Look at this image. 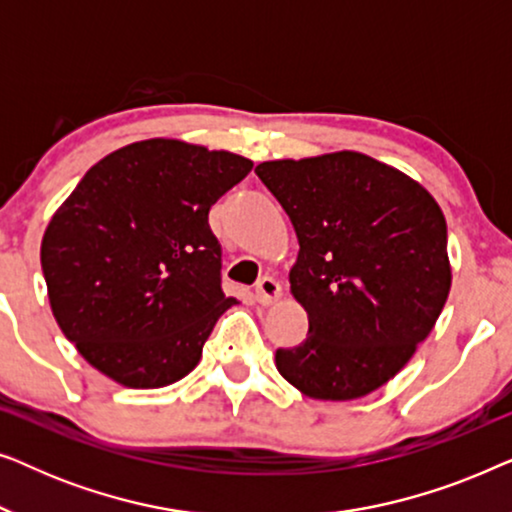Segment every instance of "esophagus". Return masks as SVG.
Segmentation results:
<instances>
[{"label": "esophagus", "mask_w": 512, "mask_h": 512, "mask_svg": "<svg viewBox=\"0 0 512 512\" xmlns=\"http://www.w3.org/2000/svg\"><path fill=\"white\" fill-rule=\"evenodd\" d=\"M279 298H282V284H279L277 279H272V277L258 279V284H256V300H258V303L272 305V303H277Z\"/></svg>", "instance_id": "34e87169"}]
</instances>
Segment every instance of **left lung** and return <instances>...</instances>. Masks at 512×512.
Segmentation results:
<instances>
[{"mask_svg": "<svg viewBox=\"0 0 512 512\" xmlns=\"http://www.w3.org/2000/svg\"><path fill=\"white\" fill-rule=\"evenodd\" d=\"M296 228L291 293L307 338L279 375L319 401H352L412 359L452 286L447 223L422 184L356 151L256 165Z\"/></svg>", "mask_w": 512, "mask_h": 512, "instance_id": "obj_1", "label": "left lung"}]
</instances>
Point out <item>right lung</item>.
<instances>
[{"label": "right lung", "instance_id": "obj_1", "mask_svg": "<svg viewBox=\"0 0 512 512\" xmlns=\"http://www.w3.org/2000/svg\"><path fill=\"white\" fill-rule=\"evenodd\" d=\"M249 158L179 139L123 146L86 172L41 240L53 317L79 354L130 389L198 366L237 300L221 289L209 209L251 172Z\"/></svg>", "mask_w": 512, "mask_h": 512}]
</instances>
